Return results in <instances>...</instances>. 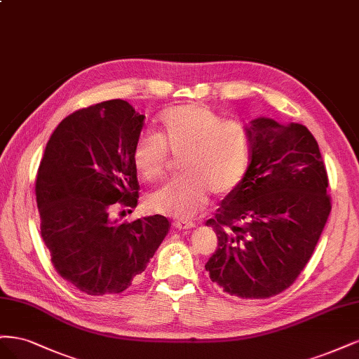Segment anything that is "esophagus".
Instances as JSON below:
<instances>
[{
  "label": "esophagus",
  "mask_w": 359,
  "mask_h": 359,
  "mask_svg": "<svg viewBox=\"0 0 359 359\" xmlns=\"http://www.w3.org/2000/svg\"><path fill=\"white\" fill-rule=\"evenodd\" d=\"M172 225H175L176 229H191L195 226V224L191 221H176Z\"/></svg>",
  "instance_id": "esophagus-1"
}]
</instances>
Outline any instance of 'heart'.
I'll list each match as a JSON object with an SVG mask.
<instances>
[{
	"instance_id": "heart-1",
	"label": "heart",
	"mask_w": 359,
	"mask_h": 359,
	"mask_svg": "<svg viewBox=\"0 0 359 359\" xmlns=\"http://www.w3.org/2000/svg\"><path fill=\"white\" fill-rule=\"evenodd\" d=\"M167 152L179 155L180 179L150 194V210L189 219L209 200L237 187L248 168L249 138L243 125L224 121L201 104H182L159 114L158 134H143L133 149L137 175L154 183L164 175Z\"/></svg>"
}]
</instances>
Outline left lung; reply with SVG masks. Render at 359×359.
Wrapping results in <instances>:
<instances>
[{"mask_svg": "<svg viewBox=\"0 0 359 359\" xmlns=\"http://www.w3.org/2000/svg\"><path fill=\"white\" fill-rule=\"evenodd\" d=\"M245 130L250 164L205 222L217 236L205 270L229 295L259 299L280 294L303 271L331 200L318 142L304 125L257 118Z\"/></svg>", "mask_w": 359, "mask_h": 359, "instance_id": "1", "label": "left lung"}]
</instances>
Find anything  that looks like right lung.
Masks as SVG:
<instances>
[{"label": "right lung", "instance_id": "add662e5", "mask_svg": "<svg viewBox=\"0 0 359 359\" xmlns=\"http://www.w3.org/2000/svg\"><path fill=\"white\" fill-rule=\"evenodd\" d=\"M143 125L128 101H104L67 116L44 150L36 182L41 238L55 270L88 295L125 291L168 234L165 216L111 217L116 204L137 205L133 149Z\"/></svg>", "mask_w": 359, "mask_h": 359}]
</instances>
